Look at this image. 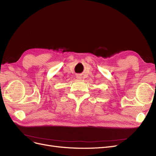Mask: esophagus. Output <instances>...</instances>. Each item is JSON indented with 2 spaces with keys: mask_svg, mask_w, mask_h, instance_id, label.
<instances>
[{
  "mask_svg": "<svg viewBox=\"0 0 156 156\" xmlns=\"http://www.w3.org/2000/svg\"><path fill=\"white\" fill-rule=\"evenodd\" d=\"M77 78L78 79H81V76H80V75H77Z\"/></svg>",
  "mask_w": 156,
  "mask_h": 156,
  "instance_id": "34e87169",
  "label": "esophagus"
}]
</instances>
